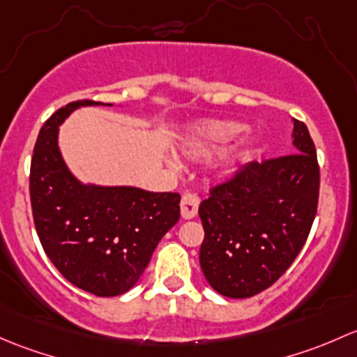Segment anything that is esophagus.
<instances>
[{"instance_id": "esophagus-1", "label": "esophagus", "mask_w": 357, "mask_h": 357, "mask_svg": "<svg viewBox=\"0 0 357 357\" xmlns=\"http://www.w3.org/2000/svg\"><path fill=\"white\" fill-rule=\"evenodd\" d=\"M197 209H199V197L194 196V194H185L180 201V215H182V218H194L197 215Z\"/></svg>"}]
</instances>
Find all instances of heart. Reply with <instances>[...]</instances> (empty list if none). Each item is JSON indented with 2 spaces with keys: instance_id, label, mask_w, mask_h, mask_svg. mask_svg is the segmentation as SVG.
Returning a JSON list of instances; mask_svg holds the SVG:
<instances>
[{
  "instance_id": "b5f03b06",
  "label": "heart",
  "mask_w": 357,
  "mask_h": 357,
  "mask_svg": "<svg viewBox=\"0 0 357 357\" xmlns=\"http://www.w3.org/2000/svg\"><path fill=\"white\" fill-rule=\"evenodd\" d=\"M242 130V125L237 122H222V120H213V122L197 123L190 128L187 137L182 142V151L189 158L194 160H204V158H211L218 154L229 144L230 141ZM235 161H237V154H225L220 160L218 167L222 170L229 172L232 170Z\"/></svg>"
}]
</instances>
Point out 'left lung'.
Segmentation results:
<instances>
[{"label": "left lung", "mask_w": 357, "mask_h": 357, "mask_svg": "<svg viewBox=\"0 0 357 357\" xmlns=\"http://www.w3.org/2000/svg\"><path fill=\"white\" fill-rule=\"evenodd\" d=\"M292 137L294 153L244 165L211 187L199 206V263L222 296L245 299L273 285L310 235L318 208V158L306 125L294 120Z\"/></svg>", "instance_id": "obj_1"}]
</instances>
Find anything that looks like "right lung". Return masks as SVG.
<instances>
[{"label": "right lung", "mask_w": 357, "mask_h": 357, "mask_svg": "<svg viewBox=\"0 0 357 357\" xmlns=\"http://www.w3.org/2000/svg\"><path fill=\"white\" fill-rule=\"evenodd\" d=\"M68 102L43 125L31 161V204L44 252L75 287L99 297L125 294L149 264L158 242L180 218V194L79 182L58 148ZM108 106H112L108 102Z\"/></svg>", "instance_id": "obj_1"}]
</instances>
